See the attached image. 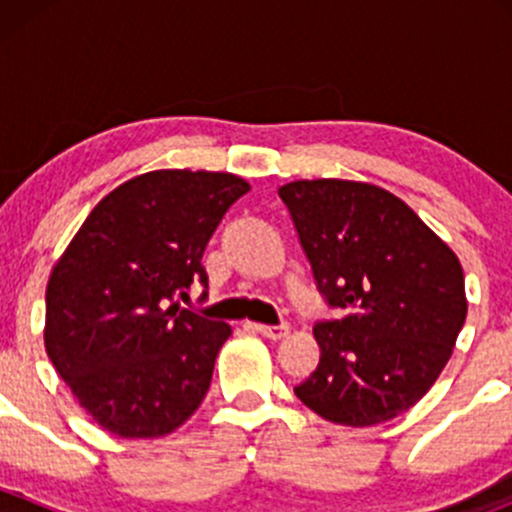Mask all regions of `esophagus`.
Here are the masks:
<instances>
[{"label": "esophagus", "mask_w": 512, "mask_h": 512, "mask_svg": "<svg viewBox=\"0 0 512 512\" xmlns=\"http://www.w3.org/2000/svg\"><path fill=\"white\" fill-rule=\"evenodd\" d=\"M252 329L267 339H282L289 334L287 324H252Z\"/></svg>", "instance_id": "34e87169"}]
</instances>
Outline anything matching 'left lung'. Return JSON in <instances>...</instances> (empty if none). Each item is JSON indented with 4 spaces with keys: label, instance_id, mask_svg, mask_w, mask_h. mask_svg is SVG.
<instances>
[{
    "label": "left lung",
    "instance_id": "1",
    "mask_svg": "<svg viewBox=\"0 0 512 512\" xmlns=\"http://www.w3.org/2000/svg\"><path fill=\"white\" fill-rule=\"evenodd\" d=\"M314 280L342 319L319 322V364L294 389L324 421L376 426L426 396L451 359L468 299L456 252L389 190L292 180L280 190Z\"/></svg>",
    "mask_w": 512,
    "mask_h": 512
}]
</instances>
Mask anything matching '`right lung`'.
<instances>
[{"label":"right lung","mask_w":512,"mask_h":512,"mask_svg":"<svg viewBox=\"0 0 512 512\" xmlns=\"http://www.w3.org/2000/svg\"><path fill=\"white\" fill-rule=\"evenodd\" d=\"M250 183L215 170H151L96 205L46 285L44 347L103 431L160 438L203 404L232 334L173 302L195 280L208 240Z\"/></svg>","instance_id":"right-lung-1"}]
</instances>
